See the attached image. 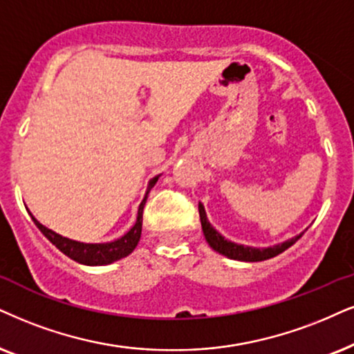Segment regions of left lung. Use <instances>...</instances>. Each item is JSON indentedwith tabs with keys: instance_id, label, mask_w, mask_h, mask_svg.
Listing matches in <instances>:
<instances>
[{
	"instance_id": "left-lung-1",
	"label": "left lung",
	"mask_w": 354,
	"mask_h": 354,
	"mask_svg": "<svg viewBox=\"0 0 354 354\" xmlns=\"http://www.w3.org/2000/svg\"><path fill=\"white\" fill-rule=\"evenodd\" d=\"M199 217H201V225H203L205 241L209 243V247L212 250H216L217 253L223 254V257H227L230 259H236V261L254 263V261H265V259L274 258L279 253L286 252L289 247H292V245L296 243V241L304 235V232H301V234L292 236V239L281 241V243L272 245V247H266V248L248 247V245H240V243H235V241H232V240H227L222 234H218V232L214 229L212 225H210L204 205L201 203H199Z\"/></svg>"
}]
</instances>
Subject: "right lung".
<instances>
[{"label":"right lung","mask_w":354,"mask_h":354,"mask_svg":"<svg viewBox=\"0 0 354 354\" xmlns=\"http://www.w3.org/2000/svg\"><path fill=\"white\" fill-rule=\"evenodd\" d=\"M158 178L160 174L158 176L151 178L149 181L144 199H142L140 205H138L137 221L131 227V230H129L127 234H124L120 239L113 240V241H104V243H84V241L66 239V236H62L60 234H57V232L47 229V227L42 225V223H40L32 214L30 212L29 214L30 217H32L35 225H37V229L52 241V245H55V247L60 250L62 253L66 254L68 258L75 259L77 263H82V265H86V266L111 265V263L118 261L120 258L129 257V254H131L138 245V240H140V235H142V212H144V205L147 203V198H149V192L151 187L156 185Z\"/></svg>","instance_id":"obj_1"}]
</instances>
